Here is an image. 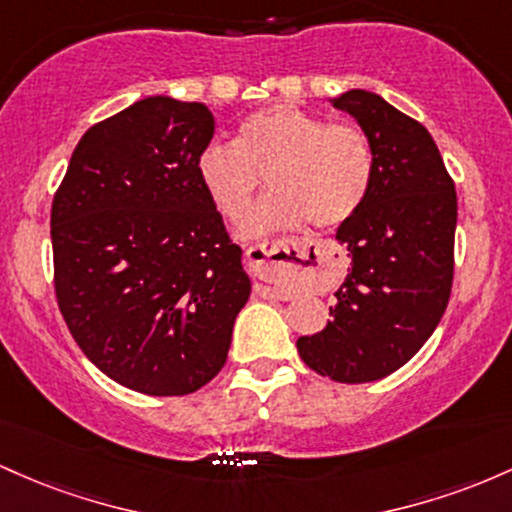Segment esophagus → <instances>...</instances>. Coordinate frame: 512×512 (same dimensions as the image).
Wrapping results in <instances>:
<instances>
[{"instance_id": "obj_1", "label": "esophagus", "mask_w": 512, "mask_h": 512, "mask_svg": "<svg viewBox=\"0 0 512 512\" xmlns=\"http://www.w3.org/2000/svg\"><path fill=\"white\" fill-rule=\"evenodd\" d=\"M300 246H302V241H297V239L263 241V244L249 246V249H246V261H249L251 273L258 275V278H263L266 283H273L275 275H280V271H283V266H285L280 258H283L285 254H290L292 249L297 251ZM266 292H271V295H275V297L285 295V292L275 285H266Z\"/></svg>"}]
</instances>
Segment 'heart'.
I'll return each mask as SVG.
<instances>
[{
  "label": "heart",
  "mask_w": 512,
  "mask_h": 512,
  "mask_svg": "<svg viewBox=\"0 0 512 512\" xmlns=\"http://www.w3.org/2000/svg\"><path fill=\"white\" fill-rule=\"evenodd\" d=\"M210 203L237 222L263 176L271 195L246 215L241 234L261 237L304 220L329 229L348 222L375 179V152L358 125L329 123L292 103L263 108L239 125L234 145L210 142L195 159Z\"/></svg>",
  "instance_id": "b5f03b06"
}]
</instances>
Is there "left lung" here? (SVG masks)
I'll return each mask as SVG.
<instances>
[{
    "mask_svg": "<svg viewBox=\"0 0 512 512\" xmlns=\"http://www.w3.org/2000/svg\"><path fill=\"white\" fill-rule=\"evenodd\" d=\"M370 140L375 179L336 241L350 271L331 321L297 338L304 365L333 382L363 384L406 365L440 324L455 271L457 193L430 132L380 94L350 89L331 99Z\"/></svg>",
    "mask_w": 512,
    "mask_h": 512,
    "instance_id": "8db88e82",
    "label": "left lung"
}]
</instances>
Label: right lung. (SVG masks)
Here are the masks:
<instances>
[{"mask_svg": "<svg viewBox=\"0 0 512 512\" xmlns=\"http://www.w3.org/2000/svg\"><path fill=\"white\" fill-rule=\"evenodd\" d=\"M212 132L203 103L135 101L84 132L53 200L62 317L103 375L142 394L208 384L251 295L241 249L195 174Z\"/></svg>", "mask_w": 512, "mask_h": 512, "instance_id": "obj_1", "label": "right lung"}]
</instances>
